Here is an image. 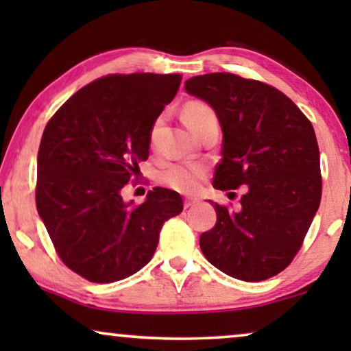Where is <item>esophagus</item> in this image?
<instances>
[{
  "label": "esophagus",
  "instance_id": "esophagus-1",
  "mask_svg": "<svg viewBox=\"0 0 351 351\" xmlns=\"http://www.w3.org/2000/svg\"><path fill=\"white\" fill-rule=\"evenodd\" d=\"M196 203H198V201H196L195 198H186V199L184 201V206H185V208H191V206L196 204Z\"/></svg>",
  "mask_w": 351,
  "mask_h": 351
}]
</instances>
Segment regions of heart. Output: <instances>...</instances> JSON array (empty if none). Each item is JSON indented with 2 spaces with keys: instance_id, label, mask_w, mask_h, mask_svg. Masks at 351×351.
I'll return each instance as SVG.
<instances>
[{
  "instance_id": "b5f03b06",
  "label": "heart",
  "mask_w": 351,
  "mask_h": 351,
  "mask_svg": "<svg viewBox=\"0 0 351 351\" xmlns=\"http://www.w3.org/2000/svg\"><path fill=\"white\" fill-rule=\"evenodd\" d=\"M182 117H184L186 126L195 134H198L206 124L217 121V114H215L213 107L206 102H201V100H191L186 104ZM153 137H155V132L152 134V138ZM204 176L206 169L196 162H169L161 169L158 180L172 190L180 191V193H193Z\"/></svg>"
}]
</instances>
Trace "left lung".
I'll return each instance as SVG.
<instances>
[{
	"mask_svg": "<svg viewBox=\"0 0 351 351\" xmlns=\"http://www.w3.org/2000/svg\"><path fill=\"white\" fill-rule=\"evenodd\" d=\"M185 90L214 108L223 132L214 189L244 186L241 209L213 203L214 228L199 237L204 257L225 275L262 281L292 262L321 201L319 148L310 119L262 81L199 75Z\"/></svg>",
	"mask_w": 351,
	"mask_h": 351,
	"instance_id": "1",
	"label": "left lung"
}]
</instances>
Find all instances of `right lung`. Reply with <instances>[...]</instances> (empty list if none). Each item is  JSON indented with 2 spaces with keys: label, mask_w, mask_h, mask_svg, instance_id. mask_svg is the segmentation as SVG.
Masks as SVG:
<instances>
[{
  "label": "right lung",
  "mask_w": 351,
  "mask_h": 351,
  "mask_svg": "<svg viewBox=\"0 0 351 351\" xmlns=\"http://www.w3.org/2000/svg\"><path fill=\"white\" fill-rule=\"evenodd\" d=\"M182 75H107L75 93L46 124L36 209L60 261L90 282L124 280L152 261L166 220L184 209L155 189L142 204L121 190L148 158L152 128Z\"/></svg>",
  "instance_id": "right-lung-1"
}]
</instances>
